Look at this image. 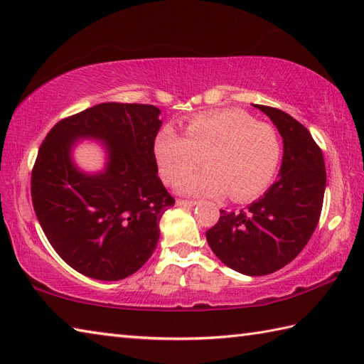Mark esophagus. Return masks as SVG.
Here are the masks:
<instances>
[{
	"mask_svg": "<svg viewBox=\"0 0 364 364\" xmlns=\"http://www.w3.org/2000/svg\"><path fill=\"white\" fill-rule=\"evenodd\" d=\"M196 203V200H183V198H178L176 200V206H194Z\"/></svg>",
	"mask_w": 364,
	"mask_h": 364,
	"instance_id": "esophagus-1",
	"label": "esophagus"
}]
</instances>
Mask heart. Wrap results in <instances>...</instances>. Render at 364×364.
Instances as JSON below:
<instances>
[{"mask_svg":"<svg viewBox=\"0 0 364 364\" xmlns=\"http://www.w3.org/2000/svg\"><path fill=\"white\" fill-rule=\"evenodd\" d=\"M281 139L272 124L240 109L198 113L184 124V135L164 126L156 135L154 156L162 180L176 184L198 164L206 168L180 184L184 194L247 202L273 183L281 164Z\"/></svg>","mask_w":364,"mask_h":364,"instance_id":"b5f03b06","label":"heart"}]
</instances>
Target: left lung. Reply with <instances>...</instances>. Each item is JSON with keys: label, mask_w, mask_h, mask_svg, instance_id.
<instances>
[{"label": "left lung", "mask_w": 364, "mask_h": 364, "mask_svg": "<svg viewBox=\"0 0 364 364\" xmlns=\"http://www.w3.org/2000/svg\"><path fill=\"white\" fill-rule=\"evenodd\" d=\"M255 107L282 135L281 176L246 210H220L206 241L235 272L265 276L286 267L308 245L322 213L326 172L322 149L300 121L274 107Z\"/></svg>", "instance_id": "1"}]
</instances>
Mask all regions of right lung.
<instances>
[{"label": "right lung", "instance_id": "add662e5", "mask_svg": "<svg viewBox=\"0 0 364 364\" xmlns=\"http://www.w3.org/2000/svg\"><path fill=\"white\" fill-rule=\"evenodd\" d=\"M161 110L104 102L58 121L31 170L36 218L56 254L75 272L119 281L144 267L159 240V220L175 205L158 176L154 140ZM80 136L109 145L104 174L85 176L70 161Z\"/></svg>", "mask_w": 364, "mask_h": 364}]
</instances>
